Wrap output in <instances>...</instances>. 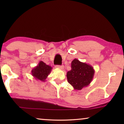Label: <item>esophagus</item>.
Returning <instances> with one entry per match:
<instances>
[{"mask_svg":"<svg viewBox=\"0 0 124 124\" xmlns=\"http://www.w3.org/2000/svg\"><path fill=\"white\" fill-rule=\"evenodd\" d=\"M55 67L56 68L60 69V70H63L64 69V66H56Z\"/></svg>","mask_w":124,"mask_h":124,"instance_id":"obj_1","label":"esophagus"}]
</instances>
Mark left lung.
<instances>
[{"label":"left lung","instance_id":"8db88e82","mask_svg":"<svg viewBox=\"0 0 124 124\" xmlns=\"http://www.w3.org/2000/svg\"><path fill=\"white\" fill-rule=\"evenodd\" d=\"M71 68L67 73V78L74 90H81L91 83L95 74L93 67L91 65L75 58L72 61Z\"/></svg>","mask_w":124,"mask_h":124}]
</instances>
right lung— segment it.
I'll return each mask as SVG.
<instances>
[{"instance_id":"obj_1","label":"right lung","mask_w":124,"mask_h":124,"mask_svg":"<svg viewBox=\"0 0 124 124\" xmlns=\"http://www.w3.org/2000/svg\"><path fill=\"white\" fill-rule=\"evenodd\" d=\"M52 68L43 61H40L36 67L31 71L32 76L37 80L45 81L48 75L51 72Z\"/></svg>"}]
</instances>
